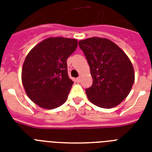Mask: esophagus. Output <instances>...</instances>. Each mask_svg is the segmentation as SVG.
I'll use <instances>...</instances> for the list:
<instances>
[{"label":"esophagus","mask_w":152,"mask_h":152,"mask_svg":"<svg viewBox=\"0 0 152 152\" xmlns=\"http://www.w3.org/2000/svg\"><path fill=\"white\" fill-rule=\"evenodd\" d=\"M76 81L78 82V83H80L81 81V77H78V78H76Z\"/></svg>","instance_id":"obj_1"}]
</instances>
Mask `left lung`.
Listing matches in <instances>:
<instances>
[{
	"label": "left lung",
	"instance_id": "1",
	"mask_svg": "<svg viewBox=\"0 0 152 152\" xmlns=\"http://www.w3.org/2000/svg\"><path fill=\"white\" fill-rule=\"evenodd\" d=\"M90 66L93 84L86 90L89 101L101 108L115 107L129 94L135 80L130 59L119 46L106 38L79 42Z\"/></svg>",
	"mask_w": 152,
	"mask_h": 152
}]
</instances>
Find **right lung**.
Masks as SVG:
<instances>
[{
  "instance_id": "add662e5",
  "label": "right lung",
  "mask_w": 152,
  "mask_h": 152,
  "mask_svg": "<svg viewBox=\"0 0 152 152\" xmlns=\"http://www.w3.org/2000/svg\"><path fill=\"white\" fill-rule=\"evenodd\" d=\"M77 46L76 39L50 37L27 55L21 74L23 85L30 99L41 108L55 109L67 100L73 81L68 75L66 61Z\"/></svg>"
}]
</instances>
